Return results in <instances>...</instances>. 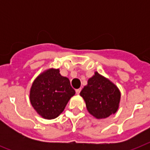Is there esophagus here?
Returning <instances> with one entry per match:
<instances>
[{
    "mask_svg": "<svg viewBox=\"0 0 150 150\" xmlns=\"http://www.w3.org/2000/svg\"><path fill=\"white\" fill-rule=\"evenodd\" d=\"M81 90H82V89L80 88V89H76V90H75V92H76V93H77V94H79V93H80V92H81Z\"/></svg>",
    "mask_w": 150,
    "mask_h": 150,
    "instance_id": "obj_1",
    "label": "esophagus"
}]
</instances>
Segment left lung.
<instances>
[{
	"label": "left lung",
	"mask_w": 150,
	"mask_h": 150,
	"mask_svg": "<svg viewBox=\"0 0 150 150\" xmlns=\"http://www.w3.org/2000/svg\"><path fill=\"white\" fill-rule=\"evenodd\" d=\"M89 114L96 118H106L118 109L121 93L117 87L98 72L88 80L80 93Z\"/></svg>",
	"instance_id": "obj_1"
}]
</instances>
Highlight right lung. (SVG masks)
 I'll list each match as a JSON object with an SVG mask.
<instances>
[{
  "mask_svg": "<svg viewBox=\"0 0 150 150\" xmlns=\"http://www.w3.org/2000/svg\"><path fill=\"white\" fill-rule=\"evenodd\" d=\"M75 94L68 78L59 69H49L36 78L30 89V102L36 112L46 119H54L63 112Z\"/></svg>",
  "mask_w": 150,
  "mask_h": 150,
  "instance_id": "obj_1",
  "label": "right lung"
}]
</instances>
